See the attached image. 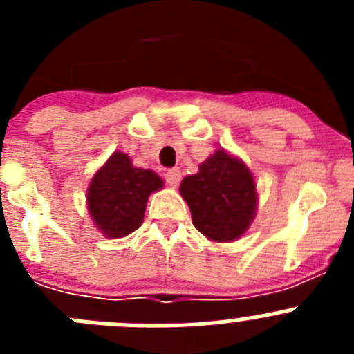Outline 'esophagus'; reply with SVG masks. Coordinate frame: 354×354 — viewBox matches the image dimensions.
I'll list each match as a JSON object with an SVG mask.
<instances>
[{
	"label": "esophagus",
	"mask_w": 354,
	"mask_h": 354,
	"mask_svg": "<svg viewBox=\"0 0 354 354\" xmlns=\"http://www.w3.org/2000/svg\"><path fill=\"white\" fill-rule=\"evenodd\" d=\"M165 180H167V184L170 187H177L180 183V171L177 168H171V170H168L165 174Z\"/></svg>",
	"instance_id": "obj_1"
}]
</instances>
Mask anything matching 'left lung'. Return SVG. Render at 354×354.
<instances>
[{"label":"left lung","instance_id":"8db88e82","mask_svg":"<svg viewBox=\"0 0 354 354\" xmlns=\"http://www.w3.org/2000/svg\"><path fill=\"white\" fill-rule=\"evenodd\" d=\"M180 195L198 232L216 243H230L248 230L257 209V186L239 158L218 149L180 183Z\"/></svg>","mask_w":354,"mask_h":354}]
</instances>
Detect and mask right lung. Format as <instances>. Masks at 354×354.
<instances>
[{"label": "right lung", "instance_id": "obj_1", "mask_svg": "<svg viewBox=\"0 0 354 354\" xmlns=\"http://www.w3.org/2000/svg\"><path fill=\"white\" fill-rule=\"evenodd\" d=\"M161 187L158 174L134 168L129 156L113 152L92 177L86 205L95 227L106 237L118 239L143 223L147 200Z\"/></svg>", "mask_w": 354, "mask_h": 354}]
</instances>
